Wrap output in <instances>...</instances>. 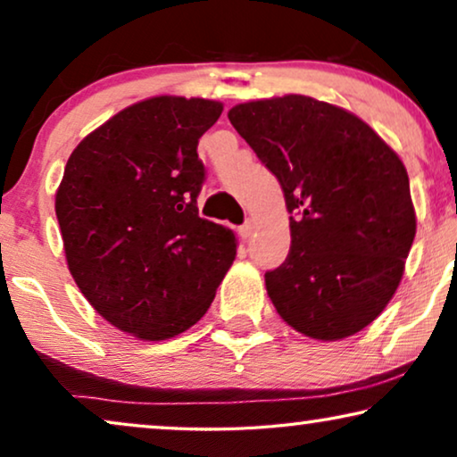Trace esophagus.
I'll use <instances>...</instances> for the list:
<instances>
[{
    "mask_svg": "<svg viewBox=\"0 0 457 457\" xmlns=\"http://www.w3.org/2000/svg\"><path fill=\"white\" fill-rule=\"evenodd\" d=\"M253 230H255V222H253V220H249V218H247V220L243 222L241 227H239V233H241L243 239H247V237H252Z\"/></svg>",
    "mask_w": 457,
    "mask_h": 457,
    "instance_id": "1",
    "label": "esophagus"
}]
</instances>
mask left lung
I'll use <instances>...</instances> for the list:
<instances>
[{
	"label": "left lung",
	"instance_id": "left-lung-1",
	"mask_svg": "<svg viewBox=\"0 0 457 457\" xmlns=\"http://www.w3.org/2000/svg\"><path fill=\"white\" fill-rule=\"evenodd\" d=\"M285 193L291 249L264 274L287 324L320 341L368 327L395 293L416 235L410 179L358 116L305 96L228 112Z\"/></svg>",
	"mask_w": 457,
	"mask_h": 457
}]
</instances>
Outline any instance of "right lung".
I'll return each instance as SVG.
<instances>
[{
    "instance_id": "obj_1",
    "label": "right lung",
    "mask_w": 457,
    "mask_h": 457,
    "mask_svg": "<svg viewBox=\"0 0 457 457\" xmlns=\"http://www.w3.org/2000/svg\"><path fill=\"white\" fill-rule=\"evenodd\" d=\"M220 114L210 99H145L87 135L64 168L55 216L74 283L139 339L193 327L235 260L233 230L197 210V143Z\"/></svg>"
}]
</instances>
